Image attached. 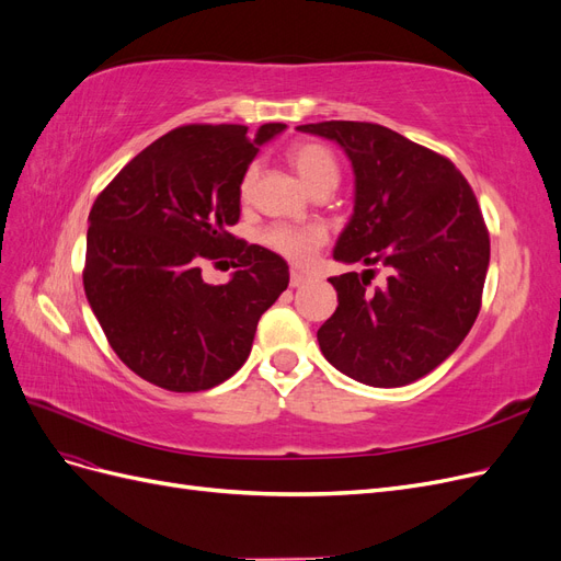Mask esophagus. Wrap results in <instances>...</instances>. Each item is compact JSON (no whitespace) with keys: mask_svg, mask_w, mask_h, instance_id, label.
I'll use <instances>...</instances> for the list:
<instances>
[{"mask_svg":"<svg viewBox=\"0 0 561 561\" xmlns=\"http://www.w3.org/2000/svg\"><path fill=\"white\" fill-rule=\"evenodd\" d=\"M309 280H311V276L304 274L301 268H293V271H290V285H293V287H301V285H307Z\"/></svg>","mask_w":561,"mask_h":561,"instance_id":"esophagus-1","label":"esophagus"}]
</instances>
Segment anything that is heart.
Returning <instances> with one entry per match:
<instances>
[{
    "mask_svg": "<svg viewBox=\"0 0 561 561\" xmlns=\"http://www.w3.org/2000/svg\"><path fill=\"white\" fill-rule=\"evenodd\" d=\"M290 163L297 171L304 186L313 194L320 190L332 192L339 184V163L332 151L325 145L318 142H301L293 147ZM254 178H257V168L250 165L243 180H241V196L248 198L252 192ZM264 243L274 248L276 252L285 254L295 262H307L311 254L325 243V231L320 227H293V225H274L264 231Z\"/></svg>",
    "mask_w": 561,
    "mask_h": 561,
    "instance_id": "obj_1",
    "label": "heart"
}]
</instances>
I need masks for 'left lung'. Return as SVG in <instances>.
Returning <instances> with one entry per match:
<instances>
[{"instance_id": "obj_1", "label": "left lung", "mask_w": 561, "mask_h": 561, "mask_svg": "<svg viewBox=\"0 0 561 561\" xmlns=\"http://www.w3.org/2000/svg\"><path fill=\"white\" fill-rule=\"evenodd\" d=\"M344 149L353 168V215L334 260L388 268L367 290L348 271L330 278L339 307L318 344L342 375L398 388L426 377L461 346L480 313L489 268V233L456 165L379 124L297 126Z\"/></svg>"}]
</instances>
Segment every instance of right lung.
Here are the masks:
<instances>
[{
	"label": "right lung",
	"instance_id": "obj_1",
	"mask_svg": "<svg viewBox=\"0 0 561 561\" xmlns=\"http://www.w3.org/2000/svg\"><path fill=\"white\" fill-rule=\"evenodd\" d=\"M285 128H175L95 198L83 290L114 353L145 381L196 393L248 360L257 322L290 283V271L280 254L227 229L241 217L248 165ZM225 253L234 260L230 283L203 282L199 262Z\"/></svg>",
	"mask_w": 561,
	"mask_h": 561
}]
</instances>
